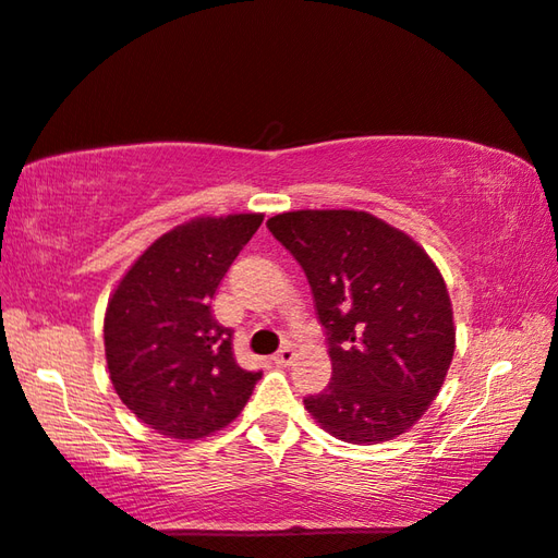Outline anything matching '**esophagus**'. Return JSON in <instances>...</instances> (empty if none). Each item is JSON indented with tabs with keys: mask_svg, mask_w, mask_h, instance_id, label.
<instances>
[{
	"mask_svg": "<svg viewBox=\"0 0 558 558\" xmlns=\"http://www.w3.org/2000/svg\"><path fill=\"white\" fill-rule=\"evenodd\" d=\"M293 345H281V349L275 353V363L277 365H291L293 363Z\"/></svg>",
	"mask_w": 558,
	"mask_h": 558,
	"instance_id": "esophagus-1",
	"label": "esophagus"
}]
</instances>
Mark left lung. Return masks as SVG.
I'll use <instances>...</instances> for the list:
<instances>
[{"label":"left lung","mask_w":558,"mask_h":558,"mask_svg":"<svg viewBox=\"0 0 558 558\" xmlns=\"http://www.w3.org/2000/svg\"><path fill=\"white\" fill-rule=\"evenodd\" d=\"M311 283L331 379L303 403L329 435L379 444L435 401L453 357L439 269L405 233L355 209H299L267 221Z\"/></svg>","instance_id":"left-lung-1"}]
</instances>
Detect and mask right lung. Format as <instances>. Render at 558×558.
<instances>
[{
    "label": "right lung",
    "instance_id": "obj_1",
    "mask_svg": "<svg viewBox=\"0 0 558 558\" xmlns=\"http://www.w3.org/2000/svg\"><path fill=\"white\" fill-rule=\"evenodd\" d=\"M263 215L201 217L157 239L109 299V377L129 411L159 435L201 439L236 417L259 369L233 357V329L213 299Z\"/></svg>",
    "mask_w": 558,
    "mask_h": 558
}]
</instances>
